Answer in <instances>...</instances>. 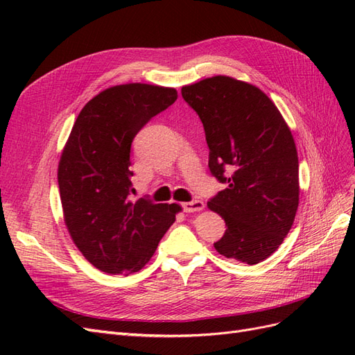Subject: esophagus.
Returning <instances> with one entry per match:
<instances>
[{
	"label": "esophagus",
	"instance_id": "1",
	"mask_svg": "<svg viewBox=\"0 0 355 355\" xmlns=\"http://www.w3.org/2000/svg\"><path fill=\"white\" fill-rule=\"evenodd\" d=\"M182 207H184V210L187 213H194V211H200L204 209V202L201 200H192V201L182 204Z\"/></svg>",
	"mask_w": 355,
	"mask_h": 355
}]
</instances>
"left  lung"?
I'll return each instance as SVG.
<instances>
[{"mask_svg":"<svg viewBox=\"0 0 355 355\" xmlns=\"http://www.w3.org/2000/svg\"><path fill=\"white\" fill-rule=\"evenodd\" d=\"M202 123L210 173L223 191L207 206L227 231L214 249L249 265L271 256L292 228L299 204V163L292 132L268 96L225 75L182 87Z\"/></svg>","mask_w":355,"mask_h":355,"instance_id":"left-lung-1","label":"left lung"}]
</instances>
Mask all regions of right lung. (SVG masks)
<instances>
[{
  "label": "right lung",
  "instance_id": "1",
  "mask_svg": "<svg viewBox=\"0 0 355 355\" xmlns=\"http://www.w3.org/2000/svg\"><path fill=\"white\" fill-rule=\"evenodd\" d=\"M176 99L175 89L115 85L87 102L72 127L58 171L63 216L78 250L103 272L142 270L176 220L179 204L130 200L133 139Z\"/></svg>",
  "mask_w": 355,
  "mask_h": 355
}]
</instances>
